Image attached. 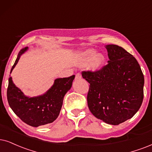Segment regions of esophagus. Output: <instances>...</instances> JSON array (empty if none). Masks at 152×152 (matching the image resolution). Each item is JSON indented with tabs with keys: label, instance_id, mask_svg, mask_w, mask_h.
Here are the masks:
<instances>
[{
	"label": "esophagus",
	"instance_id": "34e87169",
	"mask_svg": "<svg viewBox=\"0 0 152 152\" xmlns=\"http://www.w3.org/2000/svg\"><path fill=\"white\" fill-rule=\"evenodd\" d=\"M81 78V75L80 74H77L76 75V79L78 80V79H80Z\"/></svg>",
	"mask_w": 152,
	"mask_h": 152
}]
</instances>
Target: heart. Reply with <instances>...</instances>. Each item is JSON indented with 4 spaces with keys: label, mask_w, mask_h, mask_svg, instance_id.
Segmentation results:
<instances>
[{
    "label": "heart",
    "mask_w": 152,
    "mask_h": 152,
    "mask_svg": "<svg viewBox=\"0 0 152 152\" xmlns=\"http://www.w3.org/2000/svg\"><path fill=\"white\" fill-rule=\"evenodd\" d=\"M104 62V56L100 53H95L93 49H88L83 52L78 59L80 66H85L88 64V69L92 72L99 70Z\"/></svg>",
    "instance_id": "1"
}]
</instances>
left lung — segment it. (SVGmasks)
I'll list each match as a JSON object with an SVG mask.
<instances>
[{
    "label": "left lung",
    "instance_id": "8db88e82",
    "mask_svg": "<svg viewBox=\"0 0 152 152\" xmlns=\"http://www.w3.org/2000/svg\"><path fill=\"white\" fill-rule=\"evenodd\" d=\"M108 64L95 72H83L90 83L87 101L90 111L106 124L118 125L131 118L144 97V75L137 59L116 45L105 46Z\"/></svg>",
    "mask_w": 152,
    "mask_h": 152
}]
</instances>
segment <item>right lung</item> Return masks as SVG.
I'll list each match as a JSON object with an SVG mask.
<instances>
[{
    "mask_svg": "<svg viewBox=\"0 0 152 152\" xmlns=\"http://www.w3.org/2000/svg\"><path fill=\"white\" fill-rule=\"evenodd\" d=\"M28 49V47H25L20 51L11 69L10 74L20 57ZM74 78L75 76L73 75L68 78H56L51 88L43 95L29 97L25 95L15 85L12 77H10L7 90V98L10 107L22 121L33 127L53 123L59 116L64 95L72 88Z\"/></svg>",
    "mask_w": 152,
    "mask_h": 152,
    "instance_id": "1",
    "label": "right lung"
}]
</instances>
